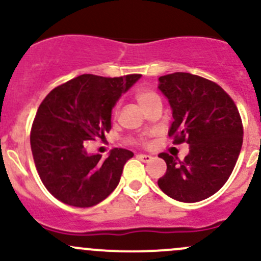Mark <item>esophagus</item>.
<instances>
[{
  "instance_id": "esophagus-1",
  "label": "esophagus",
  "mask_w": 261,
  "mask_h": 261,
  "mask_svg": "<svg viewBox=\"0 0 261 261\" xmlns=\"http://www.w3.org/2000/svg\"><path fill=\"white\" fill-rule=\"evenodd\" d=\"M138 158H139V159L141 160V162H144V163L150 162V160L152 159L151 155H147V154H139V155H138Z\"/></svg>"
}]
</instances>
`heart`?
I'll return each mask as SVG.
<instances>
[{"mask_svg":"<svg viewBox=\"0 0 261 261\" xmlns=\"http://www.w3.org/2000/svg\"><path fill=\"white\" fill-rule=\"evenodd\" d=\"M136 102L139 103V106L146 111L150 106L155 103V102H160V97L155 93L151 89L145 88V87H139L136 88L135 93H134ZM117 115V107H115L114 110V116ZM128 143L130 144H136V145H146L147 144V138L146 136H139V138H130L128 139Z\"/></svg>","mask_w":261,"mask_h":261,"instance_id":"obj_1","label":"heart"}]
</instances>
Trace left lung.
<instances>
[{"instance_id":"1","label":"left lung","mask_w":261,"mask_h":261,"mask_svg":"<svg viewBox=\"0 0 261 261\" xmlns=\"http://www.w3.org/2000/svg\"><path fill=\"white\" fill-rule=\"evenodd\" d=\"M158 88L172 107L173 144L191 146L183 160L160 152L167 173L158 186L179 202L208 198L230 178L243 146L244 127L238 107L217 83L191 73L163 75Z\"/></svg>"}]
</instances>
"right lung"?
<instances>
[{
	"instance_id": "add662e5",
	"label": "right lung",
	"mask_w": 261,
	"mask_h": 261,
	"mask_svg": "<svg viewBox=\"0 0 261 261\" xmlns=\"http://www.w3.org/2000/svg\"><path fill=\"white\" fill-rule=\"evenodd\" d=\"M140 77L82 74L55 87L43 99L31 126V151L41 181L60 202L92 207L117 187L134 152L115 147L101 159L99 154H87L84 146L105 139L115 103Z\"/></svg>"
}]
</instances>
